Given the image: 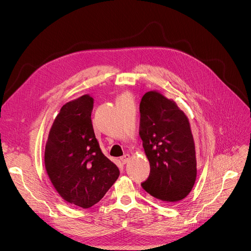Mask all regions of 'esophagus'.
Returning a JSON list of instances; mask_svg holds the SVG:
<instances>
[{"mask_svg":"<svg viewBox=\"0 0 251 251\" xmlns=\"http://www.w3.org/2000/svg\"><path fill=\"white\" fill-rule=\"evenodd\" d=\"M129 159H130V156H129L128 154H126V155H124L123 157H121V160H122V162H123V164H126L127 162L129 161Z\"/></svg>","mask_w":251,"mask_h":251,"instance_id":"esophagus-1","label":"esophagus"}]
</instances>
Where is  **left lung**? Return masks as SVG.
Masks as SVG:
<instances>
[{"instance_id": "obj_1", "label": "left lung", "mask_w": 251, "mask_h": 251, "mask_svg": "<svg viewBox=\"0 0 251 251\" xmlns=\"http://www.w3.org/2000/svg\"><path fill=\"white\" fill-rule=\"evenodd\" d=\"M140 130L150 162L142 187L155 199L176 202L187 197L197 178V159L189 122L173 100L156 91L140 103Z\"/></svg>"}]
</instances>
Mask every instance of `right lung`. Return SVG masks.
<instances>
[{
    "label": "right lung",
    "instance_id": "right-lung-1",
    "mask_svg": "<svg viewBox=\"0 0 251 251\" xmlns=\"http://www.w3.org/2000/svg\"><path fill=\"white\" fill-rule=\"evenodd\" d=\"M93 98L83 95L61 108L44 151L49 177L68 202L88 209L119 178L117 166L102 153L91 121Z\"/></svg>",
    "mask_w": 251,
    "mask_h": 251
}]
</instances>
